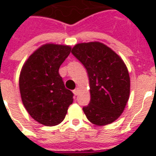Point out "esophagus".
Listing matches in <instances>:
<instances>
[{
	"instance_id": "esophagus-1",
	"label": "esophagus",
	"mask_w": 156,
	"mask_h": 156,
	"mask_svg": "<svg viewBox=\"0 0 156 156\" xmlns=\"http://www.w3.org/2000/svg\"><path fill=\"white\" fill-rule=\"evenodd\" d=\"M73 92L75 95H78V93H79V89H78V88H76V89H74V90H73Z\"/></svg>"
}]
</instances>
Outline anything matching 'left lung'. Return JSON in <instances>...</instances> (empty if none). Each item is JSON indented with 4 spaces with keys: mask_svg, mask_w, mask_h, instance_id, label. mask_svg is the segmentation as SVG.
<instances>
[{
    "mask_svg": "<svg viewBox=\"0 0 156 156\" xmlns=\"http://www.w3.org/2000/svg\"><path fill=\"white\" fill-rule=\"evenodd\" d=\"M71 52L85 66L89 77L90 104L83 108L87 118L97 126L111 124L128 102L130 79L127 67L102 43L78 44Z\"/></svg>",
    "mask_w": 156,
    "mask_h": 156,
    "instance_id": "left-lung-1",
    "label": "left lung"
}]
</instances>
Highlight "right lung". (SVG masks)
Returning <instances> with one entry per match:
<instances>
[{
    "mask_svg": "<svg viewBox=\"0 0 156 156\" xmlns=\"http://www.w3.org/2000/svg\"><path fill=\"white\" fill-rule=\"evenodd\" d=\"M70 51L66 45H43L29 56L21 71L19 89L23 105L34 120L44 126L61 123L73 103V92L66 89L59 73Z\"/></svg>",
    "mask_w": 156,
    "mask_h": 156,
    "instance_id": "right-lung-1",
    "label": "right lung"
}]
</instances>
